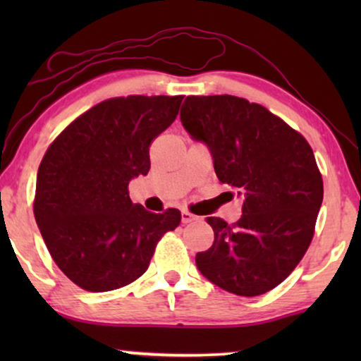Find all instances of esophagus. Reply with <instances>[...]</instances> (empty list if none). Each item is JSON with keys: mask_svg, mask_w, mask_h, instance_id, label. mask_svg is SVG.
<instances>
[{"mask_svg": "<svg viewBox=\"0 0 361 361\" xmlns=\"http://www.w3.org/2000/svg\"><path fill=\"white\" fill-rule=\"evenodd\" d=\"M197 220V215L190 214L189 210H182V224H192Z\"/></svg>", "mask_w": 361, "mask_h": 361, "instance_id": "esophagus-1", "label": "esophagus"}]
</instances>
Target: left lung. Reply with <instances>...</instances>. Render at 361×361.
<instances>
[{
  "mask_svg": "<svg viewBox=\"0 0 361 361\" xmlns=\"http://www.w3.org/2000/svg\"><path fill=\"white\" fill-rule=\"evenodd\" d=\"M180 121L204 141L221 184L235 187L243 215L235 224L209 216L214 245L197 268L219 288L245 298L268 293L307 251L324 199L312 147L258 103L233 95L187 97Z\"/></svg>",
  "mask_w": 361,
  "mask_h": 361,
  "instance_id": "left-lung-1",
  "label": "left lung"
}]
</instances>
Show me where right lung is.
Returning <instances> with one entry per match:
<instances>
[{"label": "right lung", "instance_id": "add662e5", "mask_svg": "<svg viewBox=\"0 0 361 361\" xmlns=\"http://www.w3.org/2000/svg\"><path fill=\"white\" fill-rule=\"evenodd\" d=\"M182 95L108 98L75 118L37 171L34 216L52 259L78 288L106 293L146 273L180 212L151 214L128 184L149 172V146L176 120Z\"/></svg>", "mask_w": 361, "mask_h": 361}]
</instances>
